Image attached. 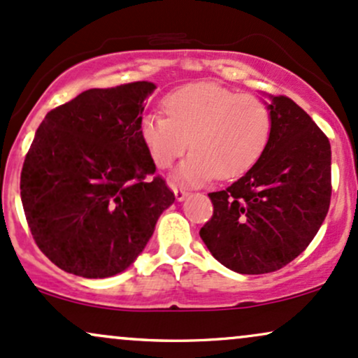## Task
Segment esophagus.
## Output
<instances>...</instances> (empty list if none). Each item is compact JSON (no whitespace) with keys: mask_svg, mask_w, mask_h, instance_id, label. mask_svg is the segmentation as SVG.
Listing matches in <instances>:
<instances>
[{"mask_svg":"<svg viewBox=\"0 0 358 358\" xmlns=\"http://www.w3.org/2000/svg\"><path fill=\"white\" fill-rule=\"evenodd\" d=\"M173 192H175V199L178 200V202H183V200L188 196V192L183 190V188H175Z\"/></svg>","mask_w":358,"mask_h":358,"instance_id":"esophagus-1","label":"esophagus"}]
</instances>
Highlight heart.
Here are the masks:
<instances>
[{"instance_id": "obj_1", "label": "heart", "mask_w": 358, "mask_h": 358, "mask_svg": "<svg viewBox=\"0 0 358 358\" xmlns=\"http://www.w3.org/2000/svg\"><path fill=\"white\" fill-rule=\"evenodd\" d=\"M166 116L148 113L139 133L155 165L176 168L173 178L202 185L213 176L236 178L261 158L268 146L273 116L269 106L252 94H239L213 82H195L176 89L165 99Z\"/></svg>"}]
</instances>
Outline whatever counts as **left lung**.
<instances>
[{
  "label": "left lung",
  "instance_id": "left-lung-1",
  "mask_svg": "<svg viewBox=\"0 0 358 358\" xmlns=\"http://www.w3.org/2000/svg\"><path fill=\"white\" fill-rule=\"evenodd\" d=\"M268 146L225 190L208 193L212 219L200 229L210 254L241 274L285 268L322 227L331 195V148L296 102L271 96Z\"/></svg>",
  "mask_w": 358,
  "mask_h": 358
}]
</instances>
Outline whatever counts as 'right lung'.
<instances>
[{"label": "right lung", "mask_w": 358, "mask_h": 358, "mask_svg": "<svg viewBox=\"0 0 358 358\" xmlns=\"http://www.w3.org/2000/svg\"><path fill=\"white\" fill-rule=\"evenodd\" d=\"M153 82L89 89L45 116L20 190L40 250L76 276L101 279L136 261L175 202L139 133Z\"/></svg>", "instance_id": "obj_1"}]
</instances>
